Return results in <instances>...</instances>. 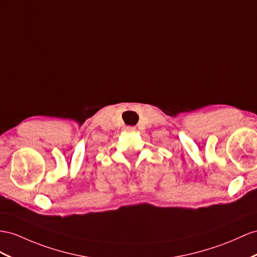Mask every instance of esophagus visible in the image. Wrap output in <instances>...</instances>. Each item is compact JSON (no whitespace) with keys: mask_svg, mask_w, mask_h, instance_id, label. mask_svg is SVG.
I'll return each instance as SVG.
<instances>
[{"mask_svg":"<svg viewBox=\"0 0 257 257\" xmlns=\"http://www.w3.org/2000/svg\"><path fill=\"white\" fill-rule=\"evenodd\" d=\"M124 130H126V131H133L135 129L133 127H126V128H124Z\"/></svg>","mask_w":257,"mask_h":257,"instance_id":"1","label":"esophagus"}]
</instances>
